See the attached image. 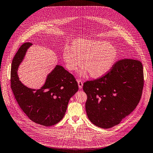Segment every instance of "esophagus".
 <instances>
[{
	"mask_svg": "<svg viewBox=\"0 0 153 153\" xmlns=\"http://www.w3.org/2000/svg\"><path fill=\"white\" fill-rule=\"evenodd\" d=\"M78 87L80 88H82L83 87V82L82 80H78Z\"/></svg>",
	"mask_w": 153,
	"mask_h": 153,
	"instance_id": "1",
	"label": "esophagus"
}]
</instances>
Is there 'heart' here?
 I'll use <instances>...</instances> for the list:
<instances>
[{"label": "heart", "mask_w": 153, "mask_h": 153, "mask_svg": "<svg viewBox=\"0 0 153 153\" xmlns=\"http://www.w3.org/2000/svg\"><path fill=\"white\" fill-rule=\"evenodd\" d=\"M63 58L69 70H76L83 62L89 75L98 78L111 70L117 60V52L107 41L81 39L75 41L73 45L65 46ZM86 71L84 70L82 73Z\"/></svg>", "instance_id": "heart-1"}]
</instances>
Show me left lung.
Returning <instances> with one entry per match:
<instances>
[{
    "instance_id": "left-lung-1",
    "label": "left lung",
    "mask_w": 153,
    "mask_h": 153,
    "mask_svg": "<svg viewBox=\"0 0 153 153\" xmlns=\"http://www.w3.org/2000/svg\"><path fill=\"white\" fill-rule=\"evenodd\" d=\"M143 86V66L140 61H117L104 76L83 83L89 120L103 129L119 124L136 108Z\"/></svg>"
}]
</instances>
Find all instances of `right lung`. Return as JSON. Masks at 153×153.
I'll return each mask as SVG.
<instances>
[{
	"instance_id": "right-lung-1",
	"label": "right lung",
	"mask_w": 153,
	"mask_h": 153,
	"mask_svg": "<svg viewBox=\"0 0 153 153\" xmlns=\"http://www.w3.org/2000/svg\"><path fill=\"white\" fill-rule=\"evenodd\" d=\"M30 45V42L22 44L15 54L11 66L10 87L20 108L30 120L42 126H51L64 117L70 98L78 91V83L63 66L56 65L40 89L24 85L17 71Z\"/></svg>"
}]
</instances>
